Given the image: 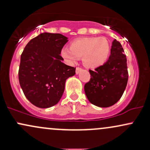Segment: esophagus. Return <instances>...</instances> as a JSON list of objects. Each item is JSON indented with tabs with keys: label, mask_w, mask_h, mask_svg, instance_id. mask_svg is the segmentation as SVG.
<instances>
[{
	"label": "esophagus",
	"mask_w": 150,
	"mask_h": 150,
	"mask_svg": "<svg viewBox=\"0 0 150 150\" xmlns=\"http://www.w3.org/2000/svg\"><path fill=\"white\" fill-rule=\"evenodd\" d=\"M82 71V68H77L76 70H75V73H76V74L77 75V74L80 73V72Z\"/></svg>",
	"instance_id": "esophagus-1"
}]
</instances>
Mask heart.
Segmentation results:
<instances>
[{"label":"heart","instance_id":"obj_1","mask_svg":"<svg viewBox=\"0 0 150 150\" xmlns=\"http://www.w3.org/2000/svg\"><path fill=\"white\" fill-rule=\"evenodd\" d=\"M110 52L111 46L105 37H84L73 40L70 48H63L61 56L69 64H75L82 58L86 67L97 68L106 63Z\"/></svg>","mask_w":150,"mask_h":150}]
</instances>
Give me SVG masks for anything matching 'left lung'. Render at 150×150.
I'll return each instance as SVG.
<instances>
[{
    "instance_id": "obj_1",
    "label": "left lung",
    "mask_w": 150,
    "mask_h": 150,
    "mask_svg": "<svg viewBox=\"0 0 150 150\" xmlns=\"http://www.w3.org/2000/svg\"><path fill=\"white\" fill-rule=\"evenodd\" d=\"M119 42L114 39L111 55L104 65L89 70L91 79L85 85V92L91 104L106 108L120 99L128 82L127 59Z\"/></svg>"
}]
</instances>
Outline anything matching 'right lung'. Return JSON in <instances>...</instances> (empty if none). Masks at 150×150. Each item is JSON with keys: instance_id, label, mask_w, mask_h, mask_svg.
<instances>
[{"instance_id": "1", "label": "right lung", "mask_w": 150, "mask_h": 150, "mask_svg": "<svg viewBox=\"0 0 150 150\" xmlns=\"http://www.w3.org/2000/svg\"><path fill=\"white\" fill-rule=\"evenodd\" d=\"M68 38L61 34L44 32L31 39L20 58L19 82L26 98L39 108L58 104L68 77L75 68L63 63L60 56Z\"/></svg>"}]
</instances>
